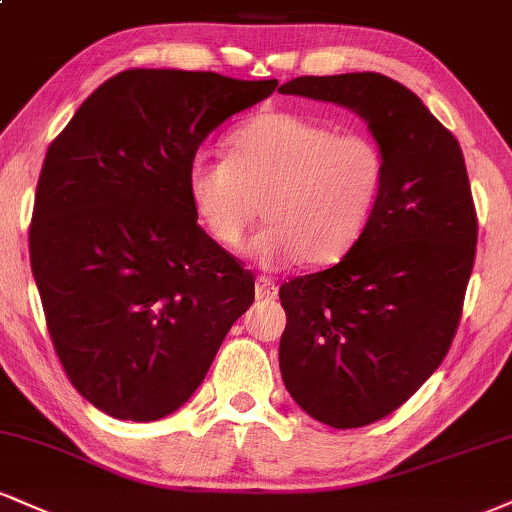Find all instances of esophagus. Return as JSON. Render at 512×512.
Instances as JSON below:
<instances>
[{
  "mask_svg": "<svg viewBox=\"0 0 512 512\" xmlns=\"http://www.w3.org/2000/svg\"><path fill=\"white\" fill-rule=\"evenodd\" d=\"M255 295H257V300H274L276 295H279V288H276V283L269 279V276H257Z\"/></svg>",
  "mask_w": 512,
  "mask_h": 512,
  "instance_id": "obj_1",
  "label": "esophagus"
}]
</instances>
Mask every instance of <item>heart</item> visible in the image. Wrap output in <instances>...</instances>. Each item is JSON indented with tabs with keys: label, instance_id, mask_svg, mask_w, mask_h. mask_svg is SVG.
<instances>
[{
	"label": "heart",
	"instance_id": "heart-1",
	"mask_svg": "<svg viewBox=\"0 0 512 512\" xmlns=\"http://www.w3.org/2000/svg\"><path fill=\"white\" fill-rule=\"evenodd\" d=\"M386 178L381 147L291 112H260L229 135V159L195 155L188 197L224 248H238L264 200L269 224L248 257L264 269L334 264L372 219Z\"/></svg>",
	"mask_w": 512,
	"mask_h": 512
}]
</instances>
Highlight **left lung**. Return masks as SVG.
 <instances>
[{"instance_id":"left-lung-1","label":"left lung","mask_w":512,"mask_h":512,"mask_svg":"<svg viewBox=\"0 0 512 512\" xmlns=\"http://www.w3.org/2000/svg\"><path fill=\"white\" fill-rule=\"evenodd\" d=\"M279 92L350 109L384 152V188L348 255L279 291L291 398L329 427H365L432 377L458 329L477 245L463 150L415 92L381 73L300 76Z\"/></svg>"}]
</instances>
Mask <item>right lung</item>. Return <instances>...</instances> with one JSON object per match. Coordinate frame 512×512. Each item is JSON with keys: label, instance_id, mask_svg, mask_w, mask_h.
<instances>
[{"label": "right lung", "instance_id": "obj_1", "mask_svg": "<svg viewBox=\"0 0 512 512\" xmlns=\"http://www.w3.org/2000/svg\"><path fill=\"white\" fill-rule=\"evenodd\" d=\"M279 80L131 69L49 145L30 267L71 384L116 420L155 422L205 379L255 279L197 226L188 164Z\"/></svg>", "mask_w": 512, "mask_h": 512}]
</instances>
